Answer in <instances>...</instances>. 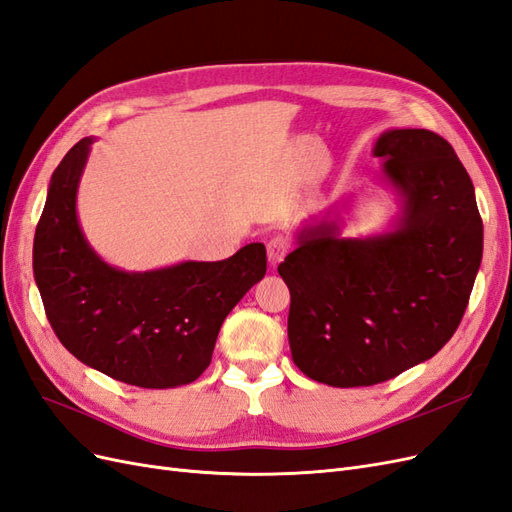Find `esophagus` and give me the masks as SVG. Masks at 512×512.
<instances>
[{
  "mask_svg": "<svg viewBox=\"0 0 512 512\" xmlns=\"http://www.w3.org/2000/svg\"><path fill=\"white\" fill-rule=\"evenodd\" d=\"M288 241L284 237H273L267 243V258H269V265L277 267L280 262L284 260V256L288 254Z\"/></svg>",
  "mask_w": 512,
  "mask_h": 512,
  "instance_id": "esophagus-1",
  "label": "esophagus"
}]
</instances>
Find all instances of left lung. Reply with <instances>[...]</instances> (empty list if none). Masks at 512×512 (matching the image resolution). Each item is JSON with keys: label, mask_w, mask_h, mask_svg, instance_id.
Wrapping results in <instances>:
<instances>
[{"label": "left lung", "mask_w": 512, "mask_h": 512, "mask_svg": "<svg viewBox=\"0 0 512 512\" xmlns=\"http://www.w3.org/2000/svg\"><path fill=\"white\" fill-rule=\"evenodd\" d=\"M397 196L389 230L342 237L331 215L299 228L280 271L288 342L307 378L350 389L431 359L457 331L483 258V220L455 149L429 130H386L374 145Z\"/></svg>", "instance_id": "obj_1"}]
</instances>
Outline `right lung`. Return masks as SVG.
Wrapping results in <instances>:
<instances>
[{"label":"right lung","mask_w":512,"mask_h":512,"mask_svg":"<svg viewBox=\"0 0 512 512\" xmlns=\"http://www.w3.org/2000/svg\"><path fill=\"white\" fill-rule=\"evenodd\" d=\"M94 136L76 143L49 183L34 237V277L59 342L87 367L141 389L194 382L211 363L224 318L267 273L250 243L226 260L123 271L85 239L76 194Z\"/></svg>","instance_id":"obj_1"}]
</instances>
